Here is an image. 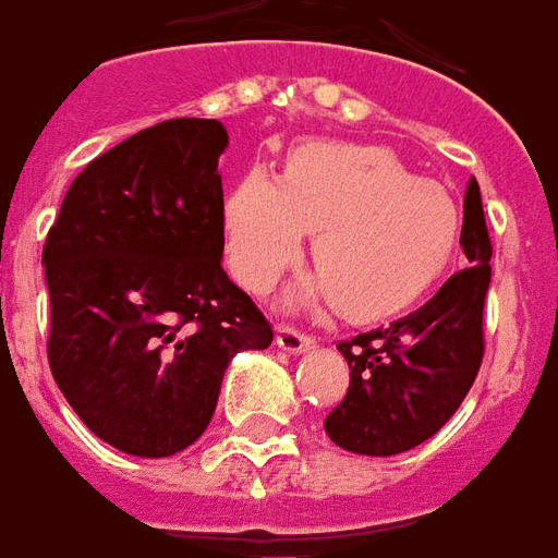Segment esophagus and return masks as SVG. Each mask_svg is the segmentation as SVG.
Wrapping results in <instances>:
<instances>
[{
  "label": "esophagus",
  "mask_w": 558,
  "mask_h": 558,
  "mask_svg": "<svg viewBox=\"0 0 558 558\" xmlns=\"http://www.w3.org/2000/svg\"><path fill=\"white\" fill-rule=\"evenodd\" d=\"M312 338L300 332V329H294V326H279L276 329V347L284 350V353H305V350H312Z\"/></svg>",
  "instance_id": "esophagus-1"
}]
</instances>
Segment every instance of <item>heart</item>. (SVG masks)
<instances>
[{"mask_svg": "<svg viewBox=\"0 0 558 558\" xmlns=\"http://www.w3.org/2000/svg\"><path fill=\"white\" fill-rule=\"evenodd\" d=\"M226 258L238 282L267 294L312 232L317 270L288 305L338 296L347 314L403 308L450 264L462 232L453 194L412 175L383 146L314 141L288 153L282 175L250 170L223 205Z\"/></svg>", "mask_w": 558, "mask_h": 558, "instance_id": "b5f03b06", "label": "heart"}]
</instances>
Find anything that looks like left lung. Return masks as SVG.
Wrapping results in <instances>:
<instances>
[{"instance_id": "obj_1", "label": "left lung", "mask_w": 558, "mask_h": 558, "mask_svg": "<svg viewBox=\"0 0 558 558\" xmlns=\"http://www.w3.org/2000/svg\"><path fill=\"white\" fill-rule=\"evenodd\" d=\"M464 267L441 291L385 329L338 343L350 388L324 421L338 447L359 456H397L433 438L462 405L483 362V305L492 282V241L480 184L464 194Z\"/></svg>"}]
</instances>
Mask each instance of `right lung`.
I'll list each match as a JSON object with an SVG mask.
<instances>
[{
	"label": "right lung",
	"instance_id": "add662e5",
	"mask_svg": "<svg viewBox=\"0 0 558 558\" xmlns=\"http://www.w3.org/2000/svg\"><path fill=\"white\" fill-rule=\"evenodd\" d=\"M220 120H167L75 175L44 246L49 367L94 435L141 459L205 433L229 362L274 329L223 270Z\"/></svg>",
	"mask_w": 558,
	"mask_h": 558
}]
</instances>
